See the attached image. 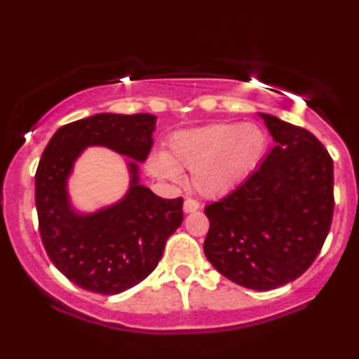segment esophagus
Masks as SVG:
<instances>
[{"mask_svg":"<svg viewBox=\"0 0 359 359\" xmlns=\"http://www.w3.org/2000/svg\"><path fill=\"white\" fill-rule=\"evenodd\" d=\"M198 209V202L194 201V198H187V201L184 202V212L191 214V212H196Z\"/></svg>","mask_w":359,"mask_h":359,"instance_id":"esophagus-1","label":"esophagus"}]
</instances>
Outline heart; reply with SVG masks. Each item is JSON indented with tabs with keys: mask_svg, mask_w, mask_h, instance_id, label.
<instances>
[{
	"mask_svg": "<svg viewBox=\"0 0 359 359\" xmlns=\"http://www.w3.org/2000/svg\"><path fill=\"white\" fill-rule=\"evenodd\" d=\"M269 137L257 123H214L177 132L168 152L150 161L155 177L179 182L182 168L192 172L194 189L204 197H221L244 182L264 161Z\"/></svg>",
	"mask_w": 359,
	"mask_h": 359,
	"instance_id": "b5f03b06",
	"label": "heart"
}]
</instances>
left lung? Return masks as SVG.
<instances>
[{
	"instance_id": "1",
	"label": "left lung",
	"mask_w": 359,
	"mask_h": 359,
	"mask_svg": "<svg viewBox=\"0 0 359 359\" xmlns=\"http://www.w3.org/2000/svg\"><path fill=\"white\" fill-rule=\"evenodd\" d=\"M274 145L236 191L205 207L204 254L222 276L254 291L299 278L331 227L332 158L313 133L259 114Z\"/></svg>"
}]
</instances>
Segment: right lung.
Listing matches in <instances>:
<instances>
[{
	"label": "right lung",
	"instance_id": "obj_1",
	"mask_svg": "<svg viewBox=\"0 0 359 359\" xmlns=\"http://www.w3.org/2000/svg\"><path fill=\"white\" fill-rule=\"evenodd\" d=\"M155 120L150 114L86 116L58 128L43 150L34 175L43 245L56 269L86 291L111 296L142 283L184 221L182 197L162 198L140 184L138 163L154 145ZM88 146H107L132 158L131 184L115 205L80 213L69 198L67 179Z\"/></svg>",
	"mask_w": 359,
	"mask_h": 359
}]
</instances>
